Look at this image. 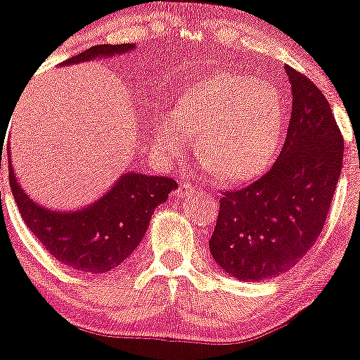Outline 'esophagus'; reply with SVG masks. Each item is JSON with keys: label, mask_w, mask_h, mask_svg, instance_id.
Wrapping results in <instances>:
<instances>
[{"label": "esophagus", "mask_w": 360, "mask_h": 360, "mask_svg": "<svg viewBox=\"0 0 360 360\" xmlns=\"http://www.w3.org/2000/svg\"><path fill=\"white\" fill-rule=\"evenodd\" d=\"M200 188L199 186H193V184H190V183H184L183 186H181V192H184V193H192V192H199Z\"/></svg>", "instance_id": "esophagus-1"}]
</instances>
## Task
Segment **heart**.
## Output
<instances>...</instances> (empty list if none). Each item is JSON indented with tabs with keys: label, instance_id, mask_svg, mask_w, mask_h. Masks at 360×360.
<instances>
[{
	"label": "heart",
	"instance_id": "obj_1",
	"mask_svg": "<svg viewBox=\"0 0 360 360\" xmlns=\"http://www.w3.org/2000/svg\"><path fill=\"white\" fill-rule=\"evenodd\" d=\"M285 129L281 96L255 77L219 73L193 84L177 108L156 120L158 143L179 156L188 134L197 136V156L226 183L262 176L276 158Z\"/></svg>",
	"mask_w": 360,
	"mask_h": 360
}]
</instances>
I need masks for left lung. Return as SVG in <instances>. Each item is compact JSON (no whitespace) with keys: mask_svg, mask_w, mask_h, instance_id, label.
Here are the masks:
<instances>
[{"mask_svg":"<svg viewBox=\"0 0 360 360\" xmlns=\"http://www.w3.org/2000/svg\"><path fill=\"white\" fill-rule=\"evenodd\" d=\"M292 112L280 156L249 186L224 192L210 240L222 271L260 281L289 271L321 235L342 168V141L316 84L285 66Z\"/></svg>","mask_w":360,"mask_h":360,"instance_id":"1","label":"left lung"}]
</instances>
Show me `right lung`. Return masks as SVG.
<instances>
[{
  "label": "right lung",
  "mask_w": 360,
  "mask_h": 360,
  "mask_svg": "<svg viewBox=\"0 0 360 360\" xmlns=\"http://www.w3.org/2000/svg\"><path fill=\"white\" fill-rule=\"evenodd\" d=\"M134 48V44L127 43L98 44L64 60L60 66L108 59ZM6 154L12 195L25 224L51 257L82 273L103 274L131 257V252L143 240L154 210L177 188V183L170 177L125 172L89 206L70 212L51 210L35 202L15 179L11 145H6Z\"/></svg>",
  "instance_id": "1"
}]
</instances>
